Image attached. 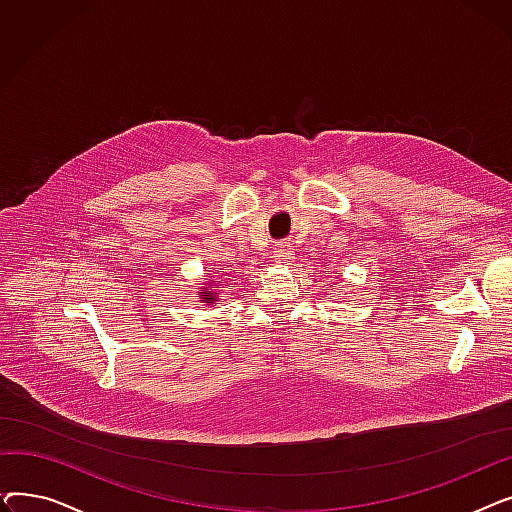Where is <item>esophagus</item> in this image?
I'll return each mask as SVG.
<instances>
[{"label":"esophagus","mask_w":512,"mask_h":512,"mask_svg":"<svg viewBox=\"0 0 512 512\" xmlns=\"http://www.w3.org/2000/svg\"><path fill=\"white\" fill-rule=\"evenodd\" d=\"M292 257V251L288 245H284V242H280V245L274 247V261L276 263H288V259Z\"/></svg>","instance_id":"esophagus-1"}]
</instances>
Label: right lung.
<instances>
[{
	"label": "right lung",
	"mask_w": 512,
	"mask_h": 512,
	"mask_svg": "<svg viewBox=\"0 0 512 512\" xmlns=\"http://www.w3.org/2000/svg\"><path fill=\"white\" fill-rule=\"evenodd\" d=\"M211 288H215V286H213V282H211V284H207V288L201 292V299H203L205 303H215V301H218V299H215V294H218V292H213Z\"/></svg>",
	"instance_id": "add662e5"
}]
</instances>
